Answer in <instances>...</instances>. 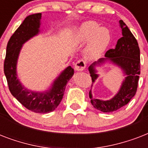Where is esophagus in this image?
<instances>
[{
	"label": "esophagus",
	"mask_w": 148,
	"mask_h": 148,
	"mask_svg": "<svg viewBox=\"0 0 148 148\" xmlns=\"http://www.w3.org/2000/svg\"><path fill=\"white\" fill-rule=\"evenodd\" d=\"M86 67V61L84 60H79L75 63L74 68L77 71H82L85 69Z\"/></svg>",
	"instance_id": "1"
}]
</instances>
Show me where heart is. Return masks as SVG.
Segmentation results:
<instances>
[{"mask_svg":"<svg viewBox=\"0 0 148 148\" xmlns=\"http://www.w3.org/2000/svg\"><path fill=\"white\" fill-rule=\"evenodd\" d=\"M110 31L106 27H100L97 23L88 21L83 24L76 31V40L84 44L89 42L88 53L90 55H97L106 49L110 41Z\"/></svg>","mask_w":148,"mask_h":148,"instance_id":"1","label":"heart"}]
</instances>
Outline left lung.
<instances>
[{
	"label": "left lung",
	"instance_id": "obj_1",
	"mask_svg": "<svg viewBox=\"0 0 148 148\" xmlns=\"http://www.w3.org/2000/svg\"><path fill=\"white\" fill-rule=\"evenodd\" d=\"M120 24L122 37L117 40L115 48L108 50L105 53V58L99 59L97 62L92 64L88 68L93 83L98 77L95 67L105 60H110L121 67L127 75L119 92L109 101L94 99L90 90L89 91L91 104L95 108L104 113L115 111L129 103L137 92L140 73V48L138 41L122 20L120 21Z\"/></svg>",
	"mask_w": 148,
	"mask_h": 148
}]
</instances>
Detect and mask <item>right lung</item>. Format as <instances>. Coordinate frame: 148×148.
I'll return each instance as SVG.
<instances>
[{"label": "right lung", "instance_id": "1", "mask_svg": "<svg viewBox=\"0 0 148 148\" xmlns=\"http://www.w3.org/2000/svg\"><path fill=\"white\" fill-rule=\"evenodd\" d=\"M40 18V13L27 16L10 37L7 45L3 71L11 95L29 110L45 114L53 111L59 105L67 82L74 75V69L71 66L67 67L46 92L30 91L20 83L16 74L17 58L22 45L39 32Z\"/></svg>", "mask_w": 148, "mask_h": 148}]
</instances>
